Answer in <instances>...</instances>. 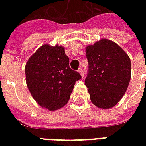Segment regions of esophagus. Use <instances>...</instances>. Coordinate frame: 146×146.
Here are the masks:
<instances>
[{"label": "esophagus", "instance_id": "esophagus-1", "mask_svg": "<svg viewBox=\"0 0 146 146\" xmlns=\"http://www.w3.org/2000/svg\"><path fill=\"white\" fill-rule=\"evenodd\" d=\"M77 71H78V73H79L81 75V76H84V71H83V69H81V68H80L79 70H77Z\"/></svg>", "mask_w": 146, "mask_h": 146}]
</instances>
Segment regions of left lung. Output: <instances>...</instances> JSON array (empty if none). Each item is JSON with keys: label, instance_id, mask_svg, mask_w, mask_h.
<instances>
[{"label": "left lung", "instance_id": "left-lung-1", "mask_svg": "<svg viewBox=\"0 0 146 146\" xmlns=\"http://www.w3.org/2000/svg\"><path fill=\"white\" fill-rule=\"evenodd\" d=\"M85 51L89 64L85 85L91 101L103 110L115 106L130 83V58L119 45L108 39L88 45Z\"/></svg>", "mask_w": 146, "mask_h": 146}]
</instances>
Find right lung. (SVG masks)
I'll use <instances>...</instances> for the list:
<instances>
[{
	"label": "right lung",
	"instance_id": "add662e5",
	"mask_svg": "<svg viewBox=\"0 0 146 146\" xmlns=\"http://www.w3.org/2000/svg\"><path fill=\"white\" fill-rule=\"evenodd\" d=\"M26 82L33 99L41 107L54 111L66 104L81 76L70 67L65 48L46 44L36 50L25 66Z\"/></svg>",
	"mask_w": 146,
	"mask_h": 146
}]
</instances>
